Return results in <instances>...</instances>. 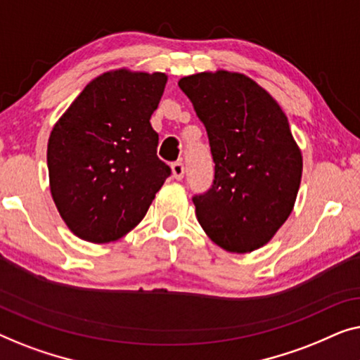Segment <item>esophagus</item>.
<instances>
[{
	"mask_svg": "<svg viewBox=\"0 0 360 360\" xmlns=\"http://www.w3.org/2000/svg\"><path fill=\"white\" fill-rule=\"evenodd\" d=\"M171 171H173V176L174 179H182L184 178V165L181 163V161H176V163L171 165Z\"/></svg>",
	"mask_w": 360,
	"mask_h": 360,
	"instance_id": "obj_1",
	"label": "esophagus"
}]
</instances>
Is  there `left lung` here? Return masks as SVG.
Instances as JSON below:
<instances>
[{
    "instance_id": "1",
    "label": "left lung",
    "mask_w": 360,
    "mask_h": 360,
    "mask_svg": "<svg viewBox=\"0 0 360 360\" xmlns=\"http://www.w3.org/2000/svg\"><path fill=\"white\" fill-rule=\"evenodd\" d=\"M207 130L214 181L192 202L212 241L231 252L266 245L288 219L302 179V153L274 98L240 73L179 79Z\"/></svg>"
}]
</instances>
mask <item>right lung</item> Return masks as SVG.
<instances>
[{
  "mask_svg": "<svg viewBox=\"0 0 360 360\" xmlns=\"http://www.w3.org/2000/svg\"><path fill=\"white\" fill-rule=\"evenodd\" d=\"M166 79L165 73H104L55 124L47 148L50 191L81 240H119L140 224L171 176L150 124Z\"/></svg>",
  "mask_w": 360,
  "mask_h": 360,
  "instance_id": "right-lung-1",
  "label": "right lung"
}]
</instances>
